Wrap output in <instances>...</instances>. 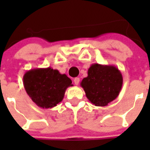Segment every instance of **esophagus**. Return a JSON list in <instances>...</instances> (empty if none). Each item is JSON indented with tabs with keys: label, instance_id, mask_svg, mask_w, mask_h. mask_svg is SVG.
<instances>
[{
	"label": "esophagus",
	"instance_id": "obj_1",
	"mask_svg": "<svg viewBox=\"0 0 150 150\" xmlns=\"http://www.w3.org/2000/svg\"><path fill=\"white\" fill-rule=\"evenodd\" d=\"M79 80H80V79H79V78H78V77L75 78V79H74V84L76 85V86H77V85L79 84Z\"/></svg>",
	"mask_w": 150,
	"mask_h": 150
}]
</instances>
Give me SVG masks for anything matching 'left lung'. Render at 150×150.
I'll return each mask as SVG.
<instances>
[{"label": "left lung", "instance_id": "1", "mask_svg": "<svg viewBox=\"0 0 150 150\" xmlns=\"http://www.w3.org/2000/svg\"><path fill=\"white\" fill-rule=\"evenodd\" d=\"M122 82V75L116 67L92 64L88 70V76L83 78L80 86L91 104L105 107L117 98Z\"/></svg>", "mask_w": 150, "mask_h": 150}]
</instances>
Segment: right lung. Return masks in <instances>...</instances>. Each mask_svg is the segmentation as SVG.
<instances>
[{
	"label": "right lung",
	"instance_id": "1",
	"mask_svg": "<svg viewBox=\"0 0 150 150\" xmlns=\"http://www.w3.org/2000/svg\"><path fill=\"white\" fill-rule=\"evenodd\" d=\"M23 84L31 100L43 109L57 106L63 100L66 89L73 86L71 79L66 74H60L52 67L26 71Z\"/></svg>",
	"mask_w": 150,
	"mask_h": 150
}]
</instances>
